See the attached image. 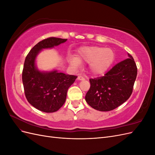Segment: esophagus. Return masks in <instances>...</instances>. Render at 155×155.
Here are the masks:
<instances>
[{"instance_id":"1","label":"esophagus","mask_w":155,"mask_h":155,"mask_svg":"<svg viewBox=\"0 0 155 155\" xmlns=\"http://www.w3.org/2000/svg\"><path fill=\"white\" fill-rule=\"evenodd\" d=\"M78 80H83V79H85V78H84L82 76H79L78 77Z\"/></svg>"}]
</instances>
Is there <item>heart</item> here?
<instances>
[{"instance_id": "obj_1", "label": "heart", "mask_w": 155, "mask_h": 155, "mask_svg": "<svg viewBox=\"0 0 155 155\" xmlns=\"http://www.w3.org/2000/svg\"><path fill=\"white\" fill-rule=\"evenodd\" d=\"M114 59L115 53L112 49L91 46L79 49L78 59L74 58L70 63L76 67L79 65V61L91 63V72L94 75H101L109 69Z\"/></svg>"}]
</instances>
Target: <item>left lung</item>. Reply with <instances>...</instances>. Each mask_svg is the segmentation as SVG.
<instances>
[{
    "mask_svg": "<svg viewBox=\"0 0 155 155\" xmlns=\"http://www.w3.org/2000/svg\"><path fill=\"white\" fill-rule=\"evenodd\" d=\"M117 63L104 76L89 79L91 87L85 100L93 109L110 111L121 105L132 94L137 76L133 56Z\"/></svg>",
    "mask_w": 155,
    "mask_h": 155,
    "instance_id": "1",
    "label": "left lung"
}]
</instances>
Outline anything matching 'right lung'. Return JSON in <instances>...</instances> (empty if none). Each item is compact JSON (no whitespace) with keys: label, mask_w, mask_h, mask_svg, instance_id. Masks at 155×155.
Here are the masks:
<instances>
[{"label":"right lung","mask_w":155,"mask_h":155,"mask_svg":"<svg viewBox=\"0 0 155 155\" xmlns=\"http://www.w3.org/2000/svg\"><path fill=\"white\" fill-rule=\"evenodd\" d=\"M67 40L48 37L35 45L26 57L22 74L25 96L33 107L41 111L54 112L58 110L66 100L68 88L78 76L59 73L57 70L40 72L35 67V58L41 50L52 48Z\"/></svg>","instance_id":"right-lung-1"}]
</instances>
